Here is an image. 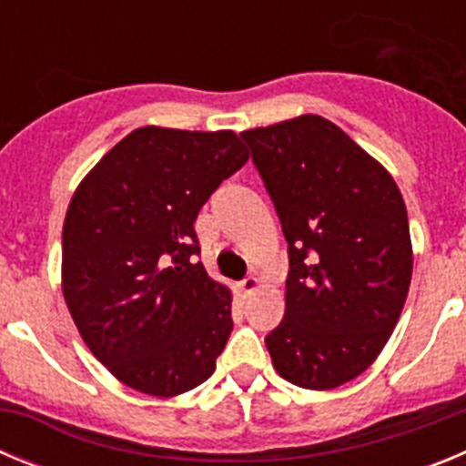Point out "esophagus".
I'll use <instances>...</instances> for the list:
<instances>
[{
	"label": "esophagus",
	"mask_w": 466,
	"mask_h": 466,
	"mask_svg": "<svg viewBox=\"0 0 466 466\" xmlns=\"http://www.w3.org/2000/svg\"><path fill=\"white\" fill-rule=\"evenodd\" d=\"M258 287H261V279L254 278V275H249V278H245L240 282V289H242V294H245V296L254 294V291H257Z\"/></svg>",
	"instance_id": "esophagus-1"
}]
</instances>
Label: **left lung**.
<instances>
[{
    "mask_svg": "<svg viewBox=\"0 0 466 466\" xmlns=\"http://www.w3.org/2000/svg\"><path fill=\"white\" fill-rule=\"evenodd\" d=\"M282 224L284 319L266 336L275 371L306 390L364 373L392 336L413 273L392 175L322 116L245 130Z\"/></svg>",
    "mask_w": 466,
    "mask_h": 466,
    "instance_id": "left-lung-1",
    "label": "left lung"
}]
</instances>
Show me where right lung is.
<instances>
[{"label":"right lung","instance_id":"add662e5","mask_svg":"<svg viewBox=\"0 0 466 466\" xmlns=\"http://www.w3.org/2000/svg\"><path fill=\"white\" fill-rule=\"evenodd\" d=\"M249 154L230 130L144 126L86 175L63 226V294L123 385L175 397L214 373L230 291L196 261L198 212Z\"/></svg>","mask_w":466,"mask_h":466}]
</instances>
